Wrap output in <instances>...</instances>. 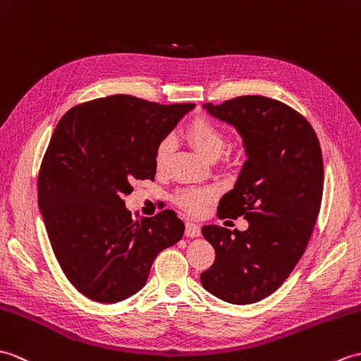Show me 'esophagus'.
<instances>
[{
  "mask_svg": "<svg viewBox=\"0 0 361 361\" xmlns=\"http://www.w3.org/2000/svg\"><path fill=\"white\" fill-rule=\"evenodd\" d=\"M185 236L187 238L201 236V227H199L195 222H187L185 224Z\"/></svg>",
  "mask_w": 361,
  "mask_h": 361,
  "instance_id": "esophagus-1",
  "label": "esophagus"
}]
</instances>
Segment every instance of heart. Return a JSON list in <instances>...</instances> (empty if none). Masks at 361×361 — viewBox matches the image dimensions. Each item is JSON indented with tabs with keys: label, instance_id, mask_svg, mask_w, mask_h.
Here are the masks:
<instances>
[{
	"label": "heart",
	"instance_id": "b5f03b06",
	"mask_svg": "<svg viewBox=\"0 0 361 361\" xmlns=\"http://www.w3.org/2000/svg\"><path fill=\"white\" fill-rule=\"evenodd\" d=\"M187 137L193 143V147L208 160L218 159L224 148H226V135L216 126L212 120L205 117L196 118L193 123L188 126L187 130ZM173 149V139L171 137H164L159 142L156 148V156H154V164L157 170H164L168 157ZM216 197V190L212 187L207 188H183L178 195H176V202L183 210L188 213H199L204 210V207L212 202Z\"/></svg>",
	"mask_w": 361,
	"mask_h": 361
}]
</instances>
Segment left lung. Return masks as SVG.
Masks as SVG:
<instances>
[{"label": "left lung", "instance_id": "left-lung-1", "mask_svg": "<svg viewBox=\"0 0 361 361\" xmlns=\"http://www.w3.org/2000/svg\"><path fill=\"white\" fill-rule=\"evenodd\" d=\"M204 109L243 137L247 160L218 216H244L248 228H202L216 258L201 283L224 301L252 304L274 293L306 250L323 197L322 148L307 120L274 99L243 95Z\"/></svg>", "mask_w": 361, "mask_h": 361}]
</instances>
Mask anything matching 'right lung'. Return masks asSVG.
<instances>
[{
  "label": "right lung",
  "instance_id": "1",
  "mask_svg": "<svg viewBox=\"0 0 361 361\" xmlns=\"http://www.w3.org/2000/svg\"><path fill=\"white\" fill-rule=\"evenodd\" d=\"M193 103L159 105L109 95L61 117L38 174V207L61 270L97 302H118L147 284L156 256L183 236L173 210L134 221L123 196L154 179L156 148Z\"/></svg>",
  "mask_w": 361,
  "mask_h": 361
}]
</instances>
